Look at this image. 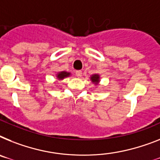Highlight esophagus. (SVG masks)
<instances>
[{"mask_svg": "<svg viewBox=\"0 0 160 160\" xmlns=\"http://www.w3.org/2000/svg\"><path fill=\"white\" fill-rule=\"evenodd\" d=\"M75 73H76V76L77 77H81V76H82V72L81 71H76Z\"/></svg>", "mask_w": 160, "mask_h": 160, "instance_id": "1", "label": "esophagus"}]
</instances>
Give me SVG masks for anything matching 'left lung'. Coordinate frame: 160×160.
I'll list each match as a JSON object with an SVG mask.
<instances>
[{"mask_svg": "<svg viewBox=\"0 0 160 160\" xmlns=\"http://www.w3.org/2000/svg\"><path fill=\"white\" fill-rule=\"evenodd\" d=\"M90 80H92V82L95 84H98L100 81V76H99L98 74H94L92 75L90 77Z\"/></svg>", "mask_w": 160, "mask_h": 160, "instance_id": "left-lung-1", "label": "left lung"}]
</instances>
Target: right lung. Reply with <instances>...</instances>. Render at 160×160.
I'll return each instance as SVG.
<instances>
[{
  "instance_id": "obj_1",
  "label": "right lung",
  "mask_w": 160,
  "mask_h": 160,
  "mask_svg": "<svg viewBox=\"0 0 160 160\" xmlns=\"http://www.w3.org/2000/svg\"><path fill=\"white\" fill-rule=\"evenodd\" d=\"M71 76V73L69 72H58L57 74V78L58 80H63L64 78L66 77H68V76Z\"/></svg>"
}]
</instances>
